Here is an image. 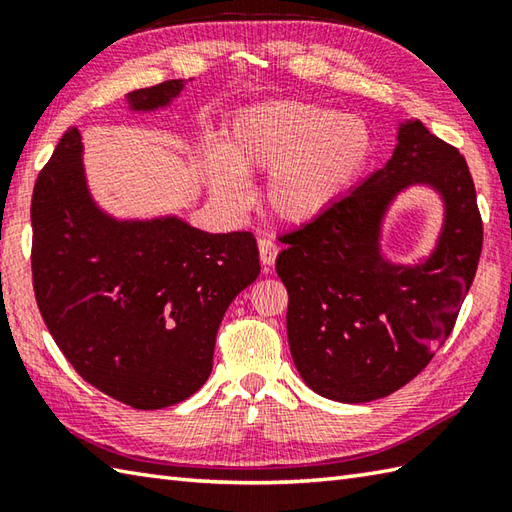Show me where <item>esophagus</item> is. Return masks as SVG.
<instances>
[{
	"label": "esophagus",
	"mask_w": 512,
	"mask_h": 512,
	"mask_svg": "<svg viewBox=\"0 0 512 512\" xmlns=\"http://www.w3.org/2000/svg\"><path fill=\"white\" fill-rule=\"evenodd\" d=\"M257 246H259V259H262L264 270L268 273V270L275 266V259L279 255V246H277L275 239H270V237L259 239Z\"/></svg>",
	"instance_id": "esophagus-1"
}]
</instances>
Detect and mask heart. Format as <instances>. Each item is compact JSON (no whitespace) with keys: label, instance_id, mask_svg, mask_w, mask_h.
Instances as JSON below:
<instances>
[{"label":"heart","instance_id":"heart-1","mask_svg":"<svg viewBox=\"0 0 512 512\" xmlns=\"http://www.w3.org/2000/svg\"><path fill=\"white\" fill-rule=\"evenodd\" d=\"M374 149V132L361 116L273 101L239 110L222 143L204 147L202 171L215 200L233 211L248 204L246 176L268 173V211L286 224H308L354 189Z\"/></svg>","mask_w":512,"mask_h":512}]
</instances>
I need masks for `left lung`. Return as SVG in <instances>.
<instances>
[{"instance_id":"8db88e82","label":"left lung","mask_w":512,"mask_h":512,"mask_svg":"<svg viewBox=\"0 0 512 512\" xmlns=\"http://www.w3.org/2000/svg\"><path fill=\"white\" fill-rule=\"evenodd\" d=\"M383 169L317 220L281 237L288 343L319 396L369 402L416 378L451 334L482 253V217L466 160L420 121L398 125ZM411 186L443 200V228L418 265L384 257L388 206Z\"/></svg>"}]
</instances>
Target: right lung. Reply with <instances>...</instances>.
<instances>
[{"label": "right lung", "instance_id": "obj_1", "mask_svg": "<svg viewBox=\"0 0 512 512\" xmlns=\"http://www.w3.org/2000/svg\"><path fill=\"white\" fill-rule=\"evenodd\" d=\"M184 85L129 92V112L169 107ZM30 220L37 306L83 380L134 409L171 407L206 383L224 312L262 270L253 233H206L178 215L118 220L92 198L76 127L39 173Z\"/></svg>", "mask_w": 512, "mask_h": 512}]
</instances>
